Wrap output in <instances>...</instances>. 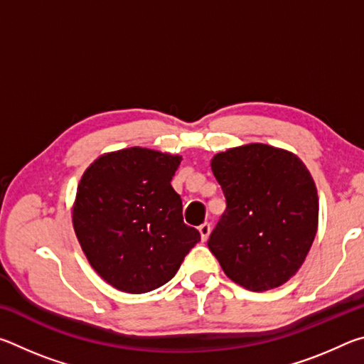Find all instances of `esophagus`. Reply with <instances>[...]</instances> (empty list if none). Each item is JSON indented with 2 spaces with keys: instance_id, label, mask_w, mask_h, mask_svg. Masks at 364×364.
<instances>
[{
  "instance_id": "1",
  "label": "esophagus",
  "mask_w": 364,
  "mask_h": 364,
  "mask_svg": "<svg viewBox=\"0 0 364 364\" xmlns=\"http://www.w3.org/2000/svg\"><path fill=\"white\" fill-rule=\"evenodd\" d=\"M210 231H212L210 223H202V225L199 226V232H200V239H202V241H207V237H208V234H210Z\"/></svg>"
}]
</instances>
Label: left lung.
<instances>
[{"label": "left lung", "instance_id": "1", "mask_svg": "<svg viewBox=\"0 0 364 364\" xmlns=\"http://www.w3.org/2000/svg\"><path fill=\"white\" fill-rule=\"evenodd\" d=\"M212 171L226 210L208 237L225 274L249 291L279 287L297 273L318 230V193L295 154L268 144L220 152Z\"/></svg>", "mask_w": 364, "mask_h": 364}]
</instances>
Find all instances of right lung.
Returning a JSON list of instances; mask_svg holds the SVG:
<instances>
[{
	"mask_svg": "<svg viewBox=\"0 0 364 364\" xmlns=\"http://www.w3.org/2000/svg\"><path fill=\"white\" fill-rule=\"evenodd\" d=\"M181 157L128 147L96 159L82 176L73 230L91 267L110 286L144 294L168 282L200 241L184 225L171 178Z\"/></svg>",
	"mask_w": 364,
	"mask_h": 364,
	"instance_id": "add662e5",
	"label": "right lung"
}]
</instances>
